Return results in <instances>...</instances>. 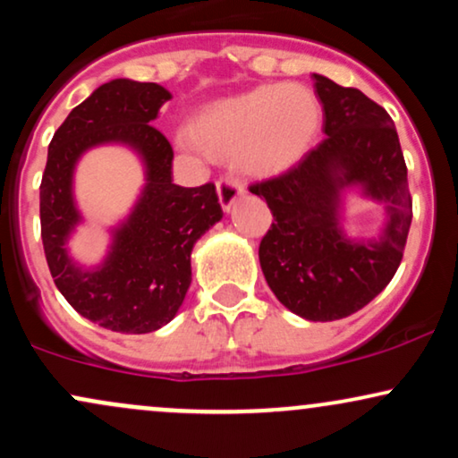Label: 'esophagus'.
<instances>
[{
  "label": "esophagus",
  "mask_w": 458,
  "mask_h": 458,
  "mask_svg": "<svg viewBox=\"0 0 458 458\" xmlns=\"http://www.w3.org/2000/svg\"><path fill=\"white\" fill-rule=\"evenodd\" d=\"M245 193L243 182L234 176H224L217 181V196H219V204L225 213L234 207V202Z\"/></svg>",
  "instance_id": "obj_1"
}]
</instances>
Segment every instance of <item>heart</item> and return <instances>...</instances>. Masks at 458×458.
<instances>
[{
  "label": "heart",
  "instance_id": "obj_1",
  "mask_svg": "<svg viewBox=\"0 0 458 458\" xmlns=\"http://www.w3.org/2000/svg\"><path fill=\"white\" fill-rule=\"evenodd\" d=\"M323 124V107L301 83L251 88L204 109L193 135L181 133L185 148L239 157L250 174L276 176L308 155Z\"/></svg>",
  "mask_w": 458,
  "mask_h": 458
}]
</instances>
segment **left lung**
<instances>
[{
	"mask_svg": "<svg viewBox=\"0 0 458 458\" xmlns=\"http://www.w3.org/2000/svg\"><path fill=\"white\" fill-rule=\"evenodd\" d=\"M327 135L282 176L256 182L273 224L260 241L265 280L306 320H338L370 303L403 260L411 225L407 165L390 114L355 88L314 72ZM381 203L386 222L370 240L344 233L345 193Z\"/></svg>",
	"mask_w": 458,
	"mask_h": 458,
	"instance_id": "1",
	"label": "left lung"
}]
</instances>
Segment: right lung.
<instances>
[{"label":"right lung","mask_w":458,"mask_h":458,"mask_svg":"<svg viewBox=\"0 0 458 458\" xmlns=\"http://www.w3.org/2000/svg\"><path fill=\"white\" fill-rule=\"evenodd\" d=\"M172 94L159 83L112 79L77 105L55 131L40 182V234L57 291L81 317L120 334H150L176 317L191 284V250L224 217L213 182L172 181V150L152 127ZM120 143L145 165V187L131 213L110 231L108 256L77 266L67 239L82 221L72 178L88 149Z\"/></svg>","instance_id":"1"}]
</instances>
